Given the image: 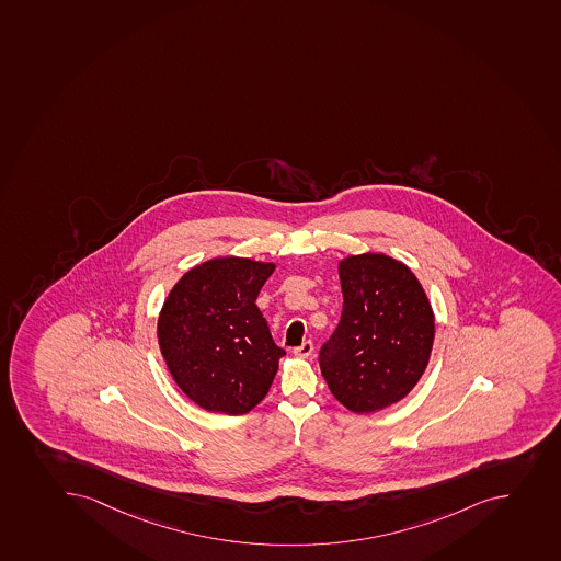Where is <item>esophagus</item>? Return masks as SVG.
I'll return each mask as SVG.
<instances>
[{
	"instance_id": "obj_1",
	"label": "esophagus",
	"mask_w": 561,
	"mask_h": 561,
	"mask_svg": "<svg viewBox=\"0 0 561 561\" xmlns=\"http://www.w3.org/2000/svg\"><path fill=\"white\" fill-rule=\"evenodd\" d=\"M294 355L299 356V358H309L313 355V342L306 341L302 346L295 347Z\"/></svg>"
}]
</instances>
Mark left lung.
<instances>
[{
    "label": "left lung",
    "instance_id": "left-lung-1",
    "mask_svg": "<svg viewBox=\"0 0 561 561\" xmlns=\"http://www.w3.org/2000/svg\"><path fill=\"white\" fill-rule=\"evenodd\" d=\"M342 317L320 351L333 397L353 413L389 408L411 393L430 364L435 313L419 278L386 253L339 261Z\"/></svg>",
    "mask_w": 561,
    "mask_h": 561
}]
</instances>
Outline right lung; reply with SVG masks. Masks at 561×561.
I'll return each mask as SVG.
<instances>
[{
    "mask_svg": "<svg viewBox=\"0 0 561 561\" xmlns=\"http://www.w3.org/2000/svg\"><path fill=\"white\" fill-rule=\"evenodd\" d=\"M275 262L215 257L179 278L159 311L158 341L181 391L210 413L244 414L272 388L284 350L257 308Z\"/></svg>",
    "mask_w": 561,
    "mask_h": 561,
    "instance_id": "right-lung-1",
    "label": "right lung"
}]
</instances>
